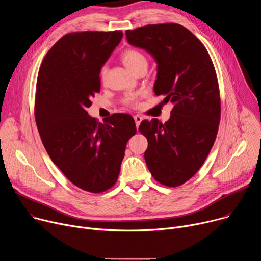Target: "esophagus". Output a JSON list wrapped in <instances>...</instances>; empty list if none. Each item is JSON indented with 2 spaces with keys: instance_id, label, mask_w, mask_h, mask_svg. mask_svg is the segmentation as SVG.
Here are the masks:
<instances>
[{
  "instance_id": "1",
  "label": "esophagus",
  "mask_w": 261,
  "mask_h": 261,
  "mask_svg": "<svg viewBox=\"0 0 261 261\" xmlns=\"http://www.w3.org/2000/svg\"><path fill=\"white\" fill-rule=\"evenodd\" d=\"M142 120H143V119H142L141 116H139V115L134 116V121H135V124H136V127H137V128L139 127V125H140V123H141Z\"/></svg>"
}]
</instances>
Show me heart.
<instances>
[{
    "label": "heart",
    "instance_id": "heart-1",
    "mask_svg": "<svg viewBox=\"0 0 261 261\" xmlns=\"http://www.w3.org/2000/svg\"><path fill=\"white\" fill-rule=\"evenodd\" d=\"M122 61L125 64V66L129 70H131L132 72L135 71L141 65L146 64L145 57L140 51L135 50V49H128V50L124 51L123 55H122ZM105 73H106V67L104 66L101 69V76L102 77H104ZM125 103L129 106H137L138 105V98L134 95H130L125 99Z\"/></svg>",
    "mask_w": 261,
    "mask_h": 261
}]
</instances>
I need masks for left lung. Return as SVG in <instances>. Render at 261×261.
I'll list each match as a JSON object with an SVG mask.
<instances>
[{
	"label": "left lung",
	"mask_w": 261,
	"mask_h": 261,
	"mask_svg": "<svg viewBox=\"0 0 261 261\" xmlns=\"http://www.w3.org/2000/svg\"><path fill=\"white\" fill-rule=\"evenodd\" d=\"M126 37L153 56L154 92L173 103L167 122L142 121L139 132L147 139L144 159L153 177L177 187L199 170L217 136L221 101L214 64L196 36L177 23L127 30Z\"/></svg>",
	"instance_id": "obj_1"
}]
</instances>
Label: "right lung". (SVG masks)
Segmentation results:
<instances>
[{
	"label": "right lung",
	"instance_id": "1",
	"mask_svg": "<svg viewBox=\"0 0 261 261\" xmlns=\"http://www.w3.org/2000/svg\"><path fill=\"white\" fill-rule=\"evenodd\" d=\"M123 32H75L47 51L37 80L35 120L53 162L79 188L101 193L116 184L133 118L115 114L104 123L88 115L100 92V71Z\"/></svg>",
	"mask_w": 261,
	"mask_h": 261
}]
</instances>
